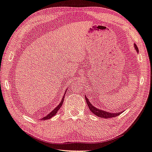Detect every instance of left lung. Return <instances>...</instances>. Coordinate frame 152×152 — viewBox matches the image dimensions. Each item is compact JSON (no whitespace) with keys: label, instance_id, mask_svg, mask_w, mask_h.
<instances>
[{"label":"left lung","instance_id":"1","mask_svg":"<svg viewBox=\"0 0 152 152\" xmlns=\"http://www.w3.org/2000/svg\"><path fill=\"white\" fill-rule=\"evenodd\" d=\"M134 48H135V50L137 51V52H139V49H138V48H137V46L136 45V44H134ZM85 98H86V102H87L88 106V107H89V109L91 111V112H92V113H94L95 115L100 117V118H102L104 119L115 118V117H117L118 115H119L120 113H122L124 111H120V112L118 111V113H110V112H107L105 111L101 110V109H97L96 107L93 106L92 103H90V102L89 101V100H88L87 97L86 96Z\"/></svg>","mask_w":152,"mask_h":152}]
</instances>
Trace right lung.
<instances>
[{
  "label": "right lung",
  "instance_id": "add662e5",
  "mask_svg": "<svg viewBox=\"0 0 152 152\" xmlns=\"http://www.w3.org/2000/svg\"><path fill=\"white\" fill-rule=\"evenodd\" d=\"M66 92V90H65V92ZM65 94H66V93H65ZM65 94H64V95H65ZM64 96H63L62 99L61 100V101H60V104H58V105L56 107V108H55L54 109H53V110H52V111H51L50 113L48 114V115H47L45 117H43V118H41V120H49V119L52 118V117L54 116V115H56V113H58V110H59V109H60V107H62V103H63V101H64Z\"/></svg>",
  "mask_w": 152,
  "mask_h": 152
}]
</instances>
